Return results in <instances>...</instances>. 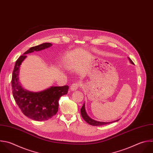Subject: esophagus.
Here are the masks:
<instances>
[{"mask_svg":"<svg viewBox=\"0 0 153 153\" xmlns=\"http://www.w3.org/2000/svg\"><path fill=\"white\" fill-rule=\"evenodd\" d=\"M81 85V84L79 82H75V83H73L71 86V90L72 91H74V90H76L78 88V87Z\"/></svg>","mask_w":153,"mask_h":153,"instance_id":"esophagus-1","label":"esophagus"}]
</instances>
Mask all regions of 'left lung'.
Here are the masks:
<instances>
[{"mask_svg": "<svg viewBox=\"0 0 153 153\" xmlns=\"http://www.w3.org/2000/svg\"><path fill=\"white\" fill-rule=\"evenodd\" d=\"M130 62L131 63V64H133V62L131 61V60L128 57ZM81 116L83 118V119L87 123H88L90 125H92V126H102V125H105V124H109V123H113V122H115V121H118L119 120H117L116 121H111V122H101V121H96V120H94L93 119H91L87 114L86 112V111H85V103H84V105H82L81 109Z\"/></svg>", "mask_w": 153, "mask_h": 153, "instance_id": "obj_1", "label": "left lung"}]
</instances>
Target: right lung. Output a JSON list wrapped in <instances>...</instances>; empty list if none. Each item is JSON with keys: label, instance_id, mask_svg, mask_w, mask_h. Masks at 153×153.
Returning <instances> with one entry per match:
<instances>
[{"label": "right lung", "instance_id": "1", "mask_svg": "<svg viewBox=\"0 0 153 153\" xmlns=\"http://www.w3.org/2000/svg\"><path fill=\"white\" fill-rule=\"evenodd\" d=\"M52 45L51 43L46 42L29 48L17 59L13 73L11 85L16 102L22 112L33 120L45 121L55 115L58 111L59 99L68 91L69 86L64 85L52 86L42 91L32 92L25 90L20 83V68L26 58V54L44 50Z\"/></svg>", "mask_w": 153, "mask_h": 153}]
</instances>
